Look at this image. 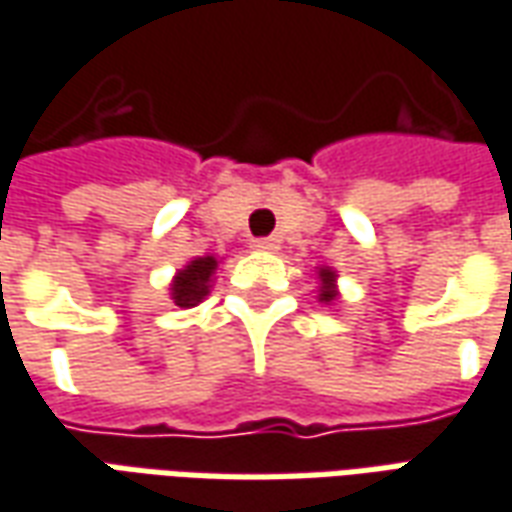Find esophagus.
<instances>
[{
  "mask_svg": "<svg viewBox=\"0 0 512 512\" xmlns=\"http://www.w3.org/2000/svg\"><path fill=\"white\" fill-rule=\"evenodd\" d=\"M252 249H257V252H277V249H280V238H274V235H268V238H255V241H252Z\"/></svg>",
  "mask_w": 512,
  "mask_h": 512,
  "instance_id": "1",
  "label": "esophagus"
}]
</instances>
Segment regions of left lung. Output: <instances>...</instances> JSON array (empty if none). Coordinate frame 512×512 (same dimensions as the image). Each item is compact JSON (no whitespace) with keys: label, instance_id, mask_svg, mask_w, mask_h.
I'll list each match as a JSON object with an SVG mask.
<instances>
[{"label":"left lung","instance_id":"left-lung-1","mask_svg":"<svg viewBox=\"0 0 512 512\" xmlns=\"http://www.w3.org/2000/svg\"><path fill=\"white\" fill-rule=\"evenodd\" d=\"M318 277H321V293H318V296H321V302H332V299H335V285H332V282H335V271H330V268H321V271H318Z\"/></svg>","mask_w":512,"mask_h":512}]
</instances>
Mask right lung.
Returning a JSON list of instances; mask_svg holds the SVG:
<instances>
[{"label": "right lung", "mask_w": 512, "mask_h": 512, "mask_svg": "<svg viewBox=\"0 0 512 512\" xmlns=\"http://www.w3.org/2000/svg\"><path fill=\"white\" fill-rule=\"evenodd\" d=\"M216 271V257H196L191 266H185L171 285V299L180 307H194L210 291V277Z\"/></svg>", "instance_id": "obj_1"}]
</instances>
